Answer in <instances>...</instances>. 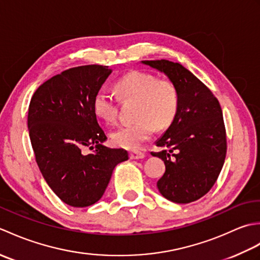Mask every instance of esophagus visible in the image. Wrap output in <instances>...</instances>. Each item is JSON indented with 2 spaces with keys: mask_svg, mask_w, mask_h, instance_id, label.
Here are the masks:
<instances>
[{
  "mask_svg": "<svg viewBox=\"0 0 260 260\" xmlns=\"http://www.w3.org/2000/svg\"><path fill=\"white\" fill-rule=\"evenodd\" d=\"M129 156H131V158H133V159H140V158H144L145 154L141 152V151H139V150H133V151L129 152Z\"/></svg>",
  "mask_w": 260,
  "mask_h": 260,
  "instance_id": "1",
  "label": "esophagus"
}]
</instances>
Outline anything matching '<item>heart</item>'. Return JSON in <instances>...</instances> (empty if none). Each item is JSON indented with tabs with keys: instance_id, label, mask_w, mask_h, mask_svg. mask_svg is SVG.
I'll return each mask as SVG.
<instances>
[{
	"instance_id": "heart-1",
	"label": "heart",
	"mask_w": 260,
	"mask_h": 260,
	"mask_svg": "<svg viewBox=\"0 0 260 260\" xmlns=\"http://www.w3.org/2000/svg\"><path fill=\"white\" fill-rule=\"evenodd\" d=\"M120 101L136 102L134 124L119 127L112 134L116 145L136 148L151 139L154 128L165 129L172 125L180 108V93L169 78H157L145 71L134 70L115 82ZM92 110L98 118L113 124L117 119L118 102L110 93L99 90L92 98Z\"/></svg>"
}]
</instances>
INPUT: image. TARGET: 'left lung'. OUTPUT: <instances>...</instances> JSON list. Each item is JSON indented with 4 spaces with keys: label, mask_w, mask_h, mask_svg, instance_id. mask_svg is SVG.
<instances>
[{
    "label": "left lung",
    "mask_w": 260,
    "mask_h": 260,
    "mask_svg": "<svg viewBox=\"0 0 260 260\" xmlns=\"http://www.w3.org/2000/svg\"><path fill=\"white\" fill-rule=\"evenodd\" d=\"M143 62L163 71L180 93L178 116L156 142L164 150L151 152L165 164L157 189L175 203L197 201L215 183L227 154L221 106L213 92L182 64L164 59Z\"/></svg>",
    "instance_id": "obj_1"
}]
</instances>
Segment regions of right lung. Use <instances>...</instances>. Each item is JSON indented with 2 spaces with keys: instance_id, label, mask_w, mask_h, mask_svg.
Segmentation results:
<instances>
[{
  "instance_id": "add662e5",
  "label": "right lung",
  "mask_w": 260,
  "mask_h": 260,
  "mask_svg": "<svg viewBox=\"0 0 260 260\" xmlns=\"http://www.w3.org/2000/svg\"><path fill=\"white\" fill-rule=\"evenodd\" d=\"M112 70L87 64L62 71L38 88L27 112L35 157L43 178L60 200L89 207L104 194L116 165L128 159L123 148H110L92 110V98ZM88 147L94 151L84 153Z\"/></svg>"
}]
</instances>
